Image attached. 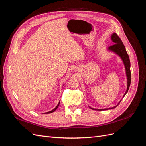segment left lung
<instances>
[{
	"mask_svg": "<svg viewBox=\"0 0 146 146\" xmlns=\"http://www.w3.org/2000/svg\"><path fill=\"white\" fill-rule=\"evenodd\" d=\"M111 39L112 42L114 43V44L111 46H110L108 47L107 50L111 52L114 54H116L118 56H119L122 60V62L123 63V65H124L125 69V75L127 77V90L123 94L122 98H124V96L127 94V92L129 91V87L130 85V83H131V72H130V58L129 56L127 54V52L126 51L125 47L123 45V42H122L121 39L119 38V36L117 35L116 33H113L111 35ZM122 99L119 102V103L113 107H110L108 108H102V109H97V108H93L91 107H89L91 108L92 110H98V111H103V110H110V109H114L119 104V103L121 102Z\"/></svg>",
	"mask_w": 146,
	"mask_h": 146,
	"instance_id": "1",
	"label": "left lung"
}]
</instances>
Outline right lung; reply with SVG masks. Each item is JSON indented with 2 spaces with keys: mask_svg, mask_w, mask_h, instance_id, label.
<instances>
[{
  "mask_svg": "<svg viewBox=\"0 0 146 146\" xmlns=\"http://www.w3.org/2000/svg\"><path fill=\"white\" fill-rule=\"evenodd\" d=\"M60 101L59 102V103L58 104V105H56V107L54 109V110H51V111H48V112H47V113H44V114H49V113H53V112H54L55 110L58 108V106H59V105H60Z\"/></svg>",
  "mask_w": 146,
  "mask_h": 146,
  "instance_id": "obj_1",
  "label": "right lung"
}]
</instances>
